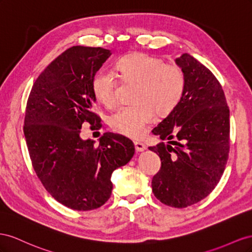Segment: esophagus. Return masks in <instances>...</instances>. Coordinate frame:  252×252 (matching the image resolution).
Masks as SVG:
<instances>
[{
    "label": "esophagus",
    "mask_w": 252,
    "mask_h": 252,
    "mask_svg": "<svg viewBox=\"0 0 252 252\" xmlns=\"http://www.w3.org/2000/svg\"><path fill=\"white\" fill-rule=\"evenodd\" d=\"M134 146H135V149L137 152H143L147 149L145 143H142L140 141H134Z\"/></svg>",
    "instance_id": "34e87169"
}]
</instances>
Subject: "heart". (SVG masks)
<instances>
[{
    "label": "heart",
    "mask_w": 252,
    "mask_h": 252,
    "mask_svg": "<svg viewBox=\"0 0 252 252\" xmlns=\"http://www.w3.org/2000/svg\"><path fill=\"white\" fill-rule=\"evenodd\" d=\"M115 70L126 81L139 82L135 100L137 103L120 106L110 117L115 132L131 138H140L148 124L159 114L173 111L185 91V76L175 64H164L156 57L132 54L122 57ZM91 88L98 102L110 107L116 102V76L111 70L100 69L93 76Z\"/></svg>",
    "instance_id": "1"
}]
</instances>
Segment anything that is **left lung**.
Wrapping results in <instances>:
<instances>
[{
	"label": "left lung",
	"mask_w": 252,
	"mask_h": 252,
	"mask_svg": "<svg viewBox=\"0 0 252 252\" xmlns=\"http://www.w3.org/2000/svg\"><path fill=\"white\" fill-rule=\"evenodd\" d=\"M185 91L175 109L153 128L159 142L150 147L161 160L152 179L157 199L186 208L207 197L224 173L229 153V107L220 82L189 54L175 59Z\"/></svg>",
	"instance_id": "obj_1"
}]
</instances>
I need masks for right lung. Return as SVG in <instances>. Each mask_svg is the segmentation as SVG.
<instances>
[{"mask_svg": "<svg viewBox=\"0 0 252 252\" xmlns=\"http://www.w3.org/2000/svg\"><path fill=\"white\" fill-rule=\"evenodd\" d=\"M111 55L101 47L66 49L40 74L27 100L24 136L35 173L50 195L78 211L105 204L113 171L135 153L122 135L105 133L98 146L80 135L84 122L101 126L91 82Z\"/></svg>", "mask_w": 252, "mask_h": 252, "instance_id": "add662e5", "label": "right lung"}]
</instances>
